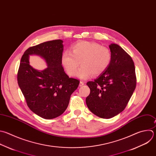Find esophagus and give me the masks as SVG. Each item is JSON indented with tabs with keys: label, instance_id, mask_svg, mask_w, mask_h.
<instances>
[{
	"label": "esophagus",
	"instance_id": "1",
	"mask_svg": "<svg viewBox=\"0 0 156 156\" xmlns=\"http://www.w3.org/2000/svg\"><path fill=\"white\" fill-rule=\"evenodd\" d=\"M83 85H84V82H83V81H80V85H79V86L81 87V86H83Z\"/></svg>",
	"mask_w": 156,
	"mask_h": 156
}]
</instances>
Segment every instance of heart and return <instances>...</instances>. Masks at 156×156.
Returning a JSON list of instances; mask_svg holds the SVG:
<instances>
[{"mask_svg":"<svg viewBox=\"0 0 156 156\" xmlns=\"http://www.w3.org/2000/svg\"><path fill=\"white\" fill-rule=\"evenodd\" d=\"M111 61L112 53L108 48L86 41L75 43L72 46L71 52L65 51L61 57L62 65L69 76L75 74L80 62L82 66L75 76L81 80L101 74L109 67Z\"/></svg>","mask_w":156,"mask_h":156,"instance_id":"b5f03b06","label":"heart"}]
</instances>
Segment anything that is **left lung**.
<instances>
[{"instance_id":"8db88e82","label":"left lung","mask_w":156,"mask_h":156,"mask_svg":"<svg viewBox=\"0 0 156 156\" xmlns=\"http://www.w3.org/2000/svg\"><path fill=\"white\" fill-rule=\"evenodd\" d=\"M112 61L107 69L94 81H89L90 94L86 105L95 115L112 118L121 113L132 97L136 83L132 58L118 44L109 45Z\"/></svg>"}]
</instances>
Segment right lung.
I'll return each mask as SVG.
<instances>
[{"label": "right lung", "instance_id": "add662e5", "mask_svg": "<svg viewBox=\"0 0 156 156\" xmlns=\"http://www.w3.org/2000/svg\"><path fill=\"white\" fill-rule=\"evenodd\" d=\"M61 40L46 41L28 48L23 55L18 72V83L32 112L50 119L61 116L67 109L72 94L80 81L69 78L61 63L64 45ZM37 55L47 64L43 71L34 69L29 56Z\"/></svg>", "mask_w": 156, "mask_h": 156}]
</instances>
